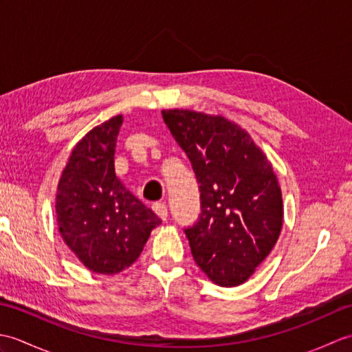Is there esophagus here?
<instances>
[{
	"instance_id": "34e87169",
	"label": "esophagus",
	"mask_w": 352,
	"mask_h": 352,
	"mask_svg": "<svg viewBox=\"0 0 352 352\" xmlns=\"http://www.w3.org/2000/svg\"><path fill=\"white\" fill-rule=\"evenodd\" d=\"M153 210L159 214V218H162L163 221L168 219V207L164 203H154L153 204Z\"/></svg>"
}]
</instances>
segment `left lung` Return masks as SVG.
Listing matches in <instances>:
<instances>
[{
	"mask_svg": "<svg viewBox=\"0 0 352 352\" xmlns=\"http://www.w3.org/2000/svg\"><path fill=\"white\" fill-rule=\"evenodd\" d=\"M195 170L201 216L186 230L192 256L222 287L251 278L278 241L283 195L267 155L245 129L221 115L162 110Z\"/></svg>",
	"mask_w": 352,
	"mask_h": 352,
	"instance_id": "1",
	"label": "left lung"
}]
</instances>
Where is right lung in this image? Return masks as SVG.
<instances>
[{
	"label": "right lung",
	"mask_w": 352,
	"mask_h": 352,
	"mask_svg": "<svg viewBox=\"0 0 352 352\" xmlns=\"http://www.w3.org/2000/svg\"><path fill=\"white\" fill-rule=\"evenodd\" d=\"M122 122V115H116L86 133L57 184L60 236L81 265L102 275L130 267L162 222L116 177L115 148Z\"/></svg>",
	"instance_id": "obj_1"
}]
</instances>
